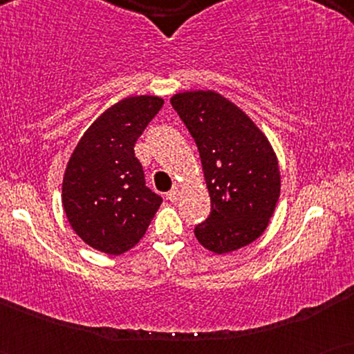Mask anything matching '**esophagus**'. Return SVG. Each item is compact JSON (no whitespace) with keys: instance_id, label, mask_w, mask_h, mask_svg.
Here are the masks:
<instances>
[{"instance_id":"1","label":"esophagus","mask_w":354,"mask_h":354,"mask_svg":"<svg viewBox=\"0 0 354 354\" xmlns=\"http://www.w3.org/2000/svg\"><path fill=\"white\" fill-rule=\"evenodd\" d=\"M178 198H180V190H178V188H172V190L167 193V200L177 201Z\"/></svg>"}]
</instances>
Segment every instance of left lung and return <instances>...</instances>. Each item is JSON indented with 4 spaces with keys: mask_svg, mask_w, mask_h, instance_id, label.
<instances>
[{
    "mask_svg": "<svg viewBox=\"0 0 354 354\" xmlns=\"http://www.w3.org/2000/svg\"><path fill=\"white\" fill-rule=\"evenodd\" d=\"M200 151L211 214L195 227L201 246L225 254L253 243L268 229L280 196L272 145L245 111L214 90L171 98Z\"/></svg>",
    "mask_w": 354,
    "mask_h": 354,
    "instance_id": "left-lung-1",
    "label": "left lung"
}]
</instances>
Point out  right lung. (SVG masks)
Returning <instances> with one entry per match:
<instances>
[{
  "label": "right lung",
  "instance_id": "add662e5",
  "mask_svg": "<svg viewBox=\"0 0 354 354\" xmlns=\"http://www.w3.org/2000/svg\"><path fill=\"white\" fill-rule=\"evenodd\" d=\"M164 100L118 101L85 130L62 177V207L72 230L91 248L122 254L143 239L162 198L145 185L135 142Z\"/></svg>",
  "mask_w": 354,
  "mask_h": 354
}]
</instances>
